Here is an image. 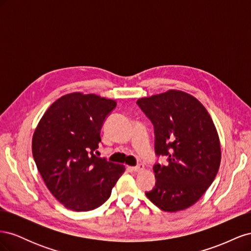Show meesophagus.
I'll use <instances>...</instances> for the list:
<instances>
[{
    "instance_id": "1",
    "label": "esophagus",
    "mask_w": 251,
    "mask_h": 251,
    "mask_svg": "<svg viewBox=\"0 0 251 251\" xmlns=\"http://www.w3.org/2000/svg\"><path fill=\"white\" fill-rule=\"evenodd\" d=\"M131 170L133 171V172H142L143 170H144V165L143 164H138V165H136V166H133V168H131Z\"/></svg>"
}]
</instances>
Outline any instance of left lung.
<instances>
[{"mask_svg":"<svg viewBox=\"0 0 251 251\" xmlns=\"http://www.w3.org/2000/svg\"><path fill=\"white\" fill-rule=\"evenodd\" d=\"M137 104L154 125L155 151L168 162L156 163V184L146 195L164 211H179L198 201L215 180L221 146L204 105L183 91L139 98Z\"/></svg>","mask_w":251,"mask_h":251,"instance_id":"obj_1","label":"left lung"}]
</instances>
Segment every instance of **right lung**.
I'll return each instance as SVG.
<instances>
[{"instance_id": "right-lung-1", "label": "right lung", "mask_w": 251, "mask_h": 251, "mask_svg": "<svg viewBox=\"0 0 251 251\" xmlns=\"http://www.w3.org/2000/svg\"><path fill=\"white\" fill-rule=\"evenodd\" d=\"M116 101L95 94L64 95L45 112L32 137V155L50 193L68 209L88 211L107 201L125 165L93 154Z\"/></svg>"}]
</instances>
